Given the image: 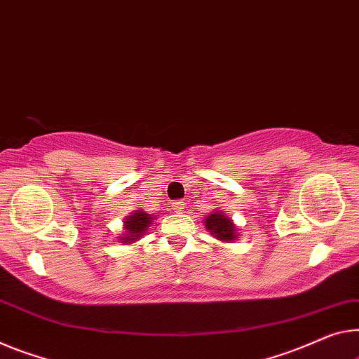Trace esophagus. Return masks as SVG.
<instances>
[{
	"instance_id": "1",
	"label": "esophagus",
	"mask_w": 359,
	"mask_h": 359,
	"mask_svg": "<svg viewBox=\"0 0 359 359\" xmlns=\"http://www.w3.org/2000/svg\"><path fill=\"white\" fill-rule=\"evenodd\" d=\"M184 205L186 203L183 202V201H175V202H172V208L175 212H183L184 210Z\"/></svg>"
}]
</instances>
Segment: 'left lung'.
<instances>
[{"mask_svg": "<svg viewBox=\"0 0 359 359\" xmlns=\"http://www.w3.org/2000/svg\"><path fill=\"white\" fill-rule=\"evenodd\" d=\"M205 228L210 231L213 236H217L219 241H234V224L229 218H226L222 212L212 213L205 219Z\"/></svg>", "mask_w": 359, "mask_h": 359, "instance_id": "1", "label": "left lung"}]
</instances>
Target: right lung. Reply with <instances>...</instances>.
<instances>
[{
	"label": "right lung",
	"instance_id": "1",
	"mask_svg": "<svg viewBox=\"0 0 359 359\" xmlns=\"http://www.w3.org/2000/svg\"><path fill=\"white\" fill-rule=\"evenodd\" d=\"M152 218L149 217L147 213L144 212H140L137 210L136 213L131 215L130 218L125 219V229H126V234L125 237H122V242H126V244H130V242L136 241L137 237H140L142 233H144L146 228L149 224H151Z\"/></svg>",
	"mask_w": 359,
	"mask_h": 359
}]
</instances>
